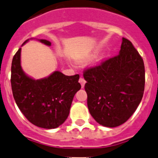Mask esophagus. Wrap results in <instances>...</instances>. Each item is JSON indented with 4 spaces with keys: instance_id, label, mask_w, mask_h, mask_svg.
I'll use <instances>...</instances> for the list:
<instances>
[{
    "instance_id": "1",
    "label": "esophagus",
    "mask_w": 158,
    "mask_h": 158,
    "mask_svg": "<svg viewBox=\"0 0 158 158\" xmlns=\"http://www.w3.org/2000/svg\"><path fill=\"white\" fill-rule=\"evenodd\" d=\"M79 83L81 84V86H82V88H83L84 85H85V80L82 77H80V79H79Z\"/></svg>"
}]
</instances>
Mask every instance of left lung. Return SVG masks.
Returning a JSON list of instances; mask_svg holds the SVG:
<instances>
[{"mask_svg": "<svg viewBox=\"0 0 158 158\" xmlns=\"http://www.w3.org/2000/svg\"><path fill=\"white\" fill-rule=\"evenodd\" d=\"M89 111L108 127L124 123L136 111L144 91L143 61L131 41L122 38L120 54L83 73Z\"/></svg>", "mask_w": 158, "mask_h": 158, "instance_id": "left-lung-1", "label": "left lung"}]
</instances>
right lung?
<instances>
[{"label":"right lung","instance_id":"right-lung-1","mask_svg":"<svg viewBox=\"0 0 158 158\" xmlns=\"http://www.w3.org/2000/svg\"><path fill=\"white\" fill-rule=\"evenodd\" d=\"M40 42L51 45L45 39ZM79 79L78 74L69 76L56 71L48 78L35 80L22 71L21 48L13 57L10 83L14 99L27 120L39 127L54 129L65 122L73 97L81 88Z\"/></svg>","mask_w":158,"mask_h":158}]
</instances>
